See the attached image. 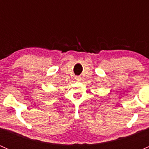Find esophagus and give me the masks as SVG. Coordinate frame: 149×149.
I'll return each instance as SVG.
<instances>
[{
    "mask_svg": "<svg viewBox=\"0 0 149 149\" xmlns=\"http://www.w3.org/2000/svg\"><path fill=\"white\" fill-rule=\"evenodd\" d=\"M76 81H80L81 80V77L80 76H76Z\"/></svg>",
    "mask_w": 149,
    "mask_h": 149,
    "instance_id": "esophagus-1",
    "label": "esophagus"
}]
</instances>
